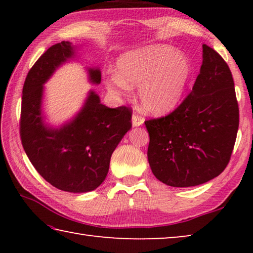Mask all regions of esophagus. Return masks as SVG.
I'll return each instance as SVG.
<instances>
[{
	"label": "esophagus",
	"instance_id": "34e87169",
	"mask_svg": "<svg viewBox=\"0 0 253 253\" xmlns=\"http://www.w3.org/2000/svg\"><path fill=\"white\" fill-rule=\"evenodd\" d=\"M131 123L132 126H140L144 123V118L142 116H139L138 114H134L131 116Z\"/></svg>",
	"mask_w": 253,
	"mask_h": 253
}]
</instances>
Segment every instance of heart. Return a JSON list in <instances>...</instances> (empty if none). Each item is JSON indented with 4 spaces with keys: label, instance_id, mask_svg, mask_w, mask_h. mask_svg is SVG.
I'll return each instance as SVG.
<instances>
[{
    "label": "heart",
    "instance_id": "obj_1",
    "mask_svg": "<svg viewBox=\"0 0 253 253\" xmlns=\"http://www.w3.org/2000/svg\"><path fill=\"white\" fill-rule=\"evenodd\" d=\"M117 71L106 77V87L114 95H125L139 84L143 109L164 114L178 104L190 75V65L172 46L148 45L123 54Z\"/></svg>",
    "mask_w": 253,
    "mask_h": 253
}]
</instances>
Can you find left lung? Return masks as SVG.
<instances>
[{
  "label": "left lung",
  "instance_id": "1",
  "mask_svg": "<svg viewBox=\"0 0 253 253\" xmlns=\"http://www.w3.org/2000/svg\"><path fill=\"white\" fill-rule=\"evenodd\" d=\"M202 48L203 62L192 91L172 113L145 122L152 172L174 187L219 176L237 139L239 105L232 74L215 50Z\"/></svg>",
  "mask_w": 253,
  "mask_h": 253
}]
</instances>
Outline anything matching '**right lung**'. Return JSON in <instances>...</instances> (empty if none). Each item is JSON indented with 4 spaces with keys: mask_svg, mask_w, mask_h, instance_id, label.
I'll return each instance as SVG.
<instances>
[{
    "mask_svg": "<svg viewBox=\"0 0 253 253\" xmlns=\"http://www.w3.org/2000/svg\"><path fill=\"white\" fill-rule=\"evenodd\" d=\"M72 53L70 42L62 41L50 46L29 70L20 137L30 162L46 182L61 191L84 193L105 181L111 154L131 127L132 110L127 106L109 108L91 91L75 121L59 130L46 128L40 110L42 84ZM89 74L92 83H100L99 70L90 69Z\"/></svg>",
    "mask_w": 253,
    "mask_h": 253,
    "instance_id": "right-lung-1",
    "label": "right lung"
}]
</instances>
